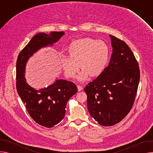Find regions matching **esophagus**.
<instances>
[{
  "mask_svg": "<svg viewBox=\"0 0 153 153\" xmlns=\"http://www.w3.org/2000/svg\"><path fill=\"white\" fill-rule=\"evenodd\" d=\"M77 89L79 91H80L83 90V87L81 85H77Z\"/></svg>",
  "mask_w": 153,
  "mask_h": 153,
  "instance_id": "obj_1",
  "label": "esophagus"
}]
</instances>
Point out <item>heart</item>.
Returning a JSON list of instances; mask_svg holds the SVG:
<instances>
[{
	"instance_id": "obj_1",
	"label": "heart",
	"mask_w": 153,
	"mask_h": 153,
	"mask_svg": "<svg viewBox=\"0 0 153 153\" xmlns=\"http://www.w3.org/2000/svg\"><path fill=\"white\" fill-rule=\"evenodd\" d=\"M68 51L69 56L64 55L61 58L62 67L68 77H74L80 67L82 71L78 79L84 80L88 75H100L106 66L109 49L102 40L90 38L76 40L70 45Z\"/></svg>"
}]
</instances>
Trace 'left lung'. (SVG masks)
<instances>
[{
	"instance_id": "left-lung-1",
	"label": "left lung",
	"mask_w": 153,
	"mask_h": 153,
	"mask_svg": "<svg viewBox=\"0 0 153 153\" xmlns=\"http://www.w3.org/2000/svg\"><path fill=\"white\" fill-rule=\"evenodd\" d=\"M110 37L113 53L108 66L84 88L90 115L105 126L120 122L131 110L140 80L131 50L123 41Z\"/></svg>"
}]
</instances>
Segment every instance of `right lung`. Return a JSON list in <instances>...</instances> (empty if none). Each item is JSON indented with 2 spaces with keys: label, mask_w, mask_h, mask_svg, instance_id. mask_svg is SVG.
<instances>
[{
  "label": "right lung",
  "mask_w": 153,
  "mask_h": 153,
  "mask_svg": "<svg viewBox=\"0 0 153 153\" xmlns=\"http://www.w3.org/2000/svg\"><path fill=\"white\" fill-rule=\"evenodd\" d=\"M64 34L63 31L37 34L20 51L16 63L18 94L33 119L47 128L53 127L64 118L67 103L77 93V86L71 82L56 78L50 86L35 89L27 82L26 65L34 53L41 48L53 46Z\"/></svg>",
  "instance_id": "right-lung-1"
}]
</instances>
